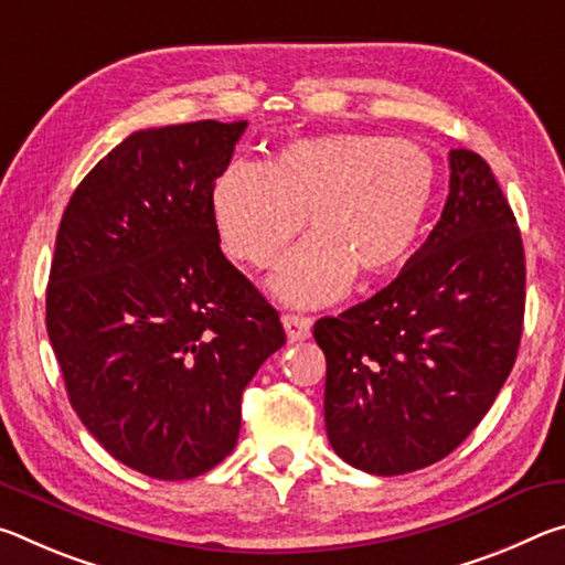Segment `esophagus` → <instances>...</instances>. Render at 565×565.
Returning a JSON list of instances; mask_svg holds the SVG:
<instances>
[{
  "label": "esophagus",
  "instance_id": "esophagus-1",
  "mask_svg": "<svg viewBox=\"0 0 565 565\" xmlns=\"http://www.w3.org/2000/svg\"><path fill=\"white\" fill-rule=\"evenodd\" d=\"M284 329H286V339L291 343L309 339L311 333V319L309 317H296V313H284Z\"/></svg>",
  "mask_w": 565,
  "mask_h": 565
}]
</instances>
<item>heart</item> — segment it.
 <instances>
[{
    "mask_svg": "<svg viewBox=\"0 0 565 565\" xmlns=\"http://www.w3.org/2000/svg\"><path fill=\"white\" fill-rule=\"evenodd\" d=\"M438 167L426 147L376 134H321L284 145L269 164L236 159L212 186V216L228 256L271 266L274 291L296 306L337 301L361 276L406 259L436 196Z\"/></svg>",
    "mask_w": 565,
    "mask_h": 565,
    "instance_id": "heart-1",
    "label": "heart"
}]
</instances>
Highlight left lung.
<instances>
[{
	"label": "left lung",
	"instance_id": "left-lung-1",
	"mask_svg": "<svg viewBox=\"0 0 565 565\" xmlns=\"http://www.w3.org/2000/svg\"><path fill=\"white\" fill-rule=\"evenodd\" d=\"M441 218L369 301L313 323L323 418L343 461L401 476L441 461L481 424L519 353L521 232L491 167L451 149Z\"/></svg>",
	"mask_w": 565,
	"mask_h": 565
}]
</instances>
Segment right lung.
<instances>
[{
  "label": "right lung",
  "mask_w": 565,
  "mask_h": 565,
  "mask_svg": "<svg viewBox=\"0 0 565 565\" xmlns=\"http://www.w3.org/2000/svg\"><path fill=\"white\" fill-rule=\"evenodd\" d=\"M244 129L134 131L74 189L56 232L46 331L66 396L117 461L159 481L234 451L244 388L286 341L212 216Z\"/></svg>",
  "instance_id": "1"
}]
</instances>
